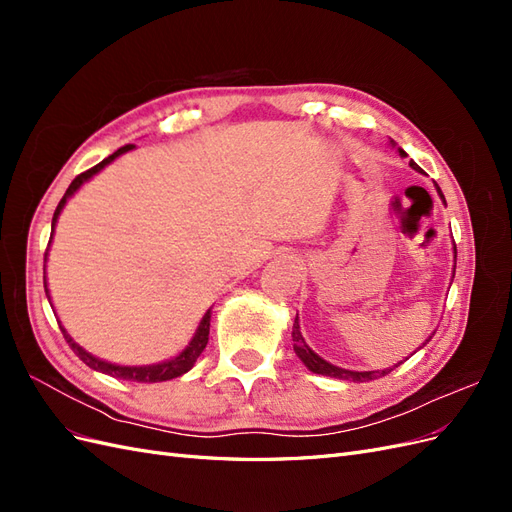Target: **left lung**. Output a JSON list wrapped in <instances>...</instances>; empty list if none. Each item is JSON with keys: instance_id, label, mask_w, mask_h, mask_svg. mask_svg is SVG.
<instances>
[{"instance_id": "left-lung-1", "label": "left lung", "mask_w": 512, "mask_h": 512, "mask_svg": "<svg viewBox=\"0 0 512 512\" xmlns=\"http://www.w3.org/2000/svg\"><path fill=\"white\" fill-rule=\"evenodd\" d=\"M399 151H401V149H399ZM401 156H406V153L401 151ZM410 166H412L414 170H421V166H418V164L412 162V160H410ZM438 192H440V188H438ZM440 196H442V192H440ZM292 342H294V352H297V356L305 363V367H307L309 371H314V374L331 376V378H339V380H352V382H367V380H374V378H378V376L391 374V369H384V371H348V369L335 367V365L327 363L324 359H320V356L305 344V339H303L301 329H299V318L294 320Z\"/></svg>"}]
</instances>
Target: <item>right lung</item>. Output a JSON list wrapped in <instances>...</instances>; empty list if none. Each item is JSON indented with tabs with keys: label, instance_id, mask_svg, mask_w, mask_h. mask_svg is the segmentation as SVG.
<instances>
[{
	"label": "right lung",
	"instance_id": "right-lung-1",
	"mask_svg": "<svg viewBox=\"0 0 512 512\" xmlns=\"http://www.w3.org/2000/svg\"><path fill=\"white\" fill-rule=\"evenodd\" d=\"M132 147H134V145H126V147L117 149V151L113 153V156H108L106 160H102V162L96 164L94 168H89V170H85V173L74 177V181L70 183V188L66 190L64 198L59 200V205H57V209H55V213H53V228H55L59 211L64 209L66 200H68L76 190L81 188V183H85L89 177H94V175L98 173V170H102L106 164H111L117 156H121V153L130 151ZM44 282H46V280H44ZM44 290H46V288H44ZM46 297H49V290H46ZM209 320H211V309L205 314V318L200 320V327H198V331H196V335H194V339H192L188 348H185L179 356H175L173 361L158 363V365H147V367H121V365H113V363L100 361V359H96V356H91L89 352H85L79 344H74L72 337L66 333V329L61 327V324H59V329H61V333H64L66 342H68V346L74 350V354L79 356V359H81L85 365H89L91 369L102 371V374H108V376L119 378V380H132V382H164V380L179 378V376L185 374V371H190V369L194 367V363H196V359L200 356V352L205 350V346H207V342H209Z\"/></svg>",
	"mask_w": 512,
	"mask_h": 512
}]
</instances>
